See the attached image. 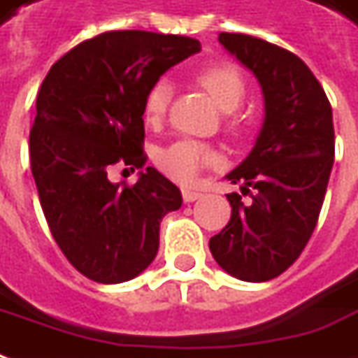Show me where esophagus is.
<instances>
[{
    "mask_svg": "<svg viewBox=\"0 0 358 358\" xmlns=\"http://www.w3.org/2000/svg\"><path fill=\"white\" fill-rule=\"evenodd\" d=\"M203 193H199V191H193V189H183V199L185 203H193L196 199H201Z\"/></svg>",
    "mask_w": 358,
    "mask_h": 358,
    "instance_id": "34e87169",
    "label": "esophagus"
}]
</instances>
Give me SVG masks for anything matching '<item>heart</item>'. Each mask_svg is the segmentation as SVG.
Instances as JSON below:
<instances>
[{
    "label": "heart",
    "mask_w": 358,
    "mask_h": 358,
    "mask_svg": "<svg viewBox=\"0 0 358 358\" xmlns=\"http://www.w3.org/2000/svg\"><path fill=\"white\" fill-rule=\"evenodd\" d=\"M196 78L208 94L215 98L220 110L232 112L242 104L244 94H246V84L238 69L230 64H215L201 71ZM171 94H173V88L165 78H159L151 86L143 102L145 122L155 124L165 116ZM215 162H217V153L210 150L207 143L196 140H177L157 153V165L162 167L163 173L169 175L179 183L195 181L199 173Z\"/></svg>",
    "instance_id": "1"
}]
</instances>
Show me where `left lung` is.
Masks as SVG:
<instances>
[{
    "mask_svg": "<svg viewBox=\"0 0 358 358\" xmlns=\"http://www.w3.org/2000/svg\"><path fill=\"white\" fill-rule=\"evenodd\" d=\"M218 43L256 76L264 122L248 157L227 175L250 201L227 195L232 215L208 248L232 278L268 282L296 262L317 224L335 155L333 112L294 52L238 33H220Z\"/></svg>",
    "mask_w": 358,
    "mask_h": 358,
    "instance_id": "obj_1",
    "label": "left lung"
}]
</instances>
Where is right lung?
I'll return each mask as SVG.
<instances>
[{
	"mask_svg": "<svg viewBox=\"0 0 358 358\" xmlns=\"http://www.w3.org/2000/svg\"><path fill=\"white\" fill-rule=\"evenodd\" d=\"M199 50L191 37L110 31L69 50L41 84L29 136L41 207L62 254L98 284L140 275L157 254L162 218L183 203L155 167L134 187L112 183L108 169L145 165V94Z\"/></svg>",
	"mask_w": 358,
	"mask_h": 358,
	"instance_id": "right-lung-1",
	"label": "right lung"
}]
</instances>
